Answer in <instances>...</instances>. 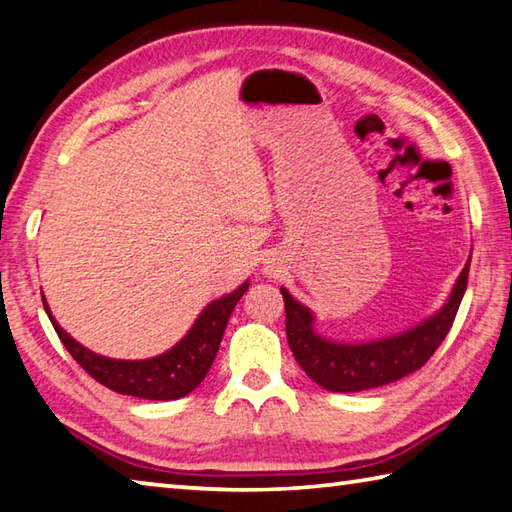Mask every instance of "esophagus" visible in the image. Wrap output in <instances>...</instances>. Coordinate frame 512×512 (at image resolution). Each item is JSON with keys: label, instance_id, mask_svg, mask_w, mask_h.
<instances>
[{"label": "esophagus", "instance_id": "obj_1", "mask_svg": "<svg viewBox=\"0 0 512 512\" xmlns=\"http://www.w3.org/2000/svg\"><path fill=\"white\" fill-rule=\"evenodd\" d=\"M266 270H268V268H266ZM266 275H273V273H266Z\"/></svg>", "mask_w": 512, "mask_h": 512}]
</instances>
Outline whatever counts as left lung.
<instances>
[{
  "label": "left lung",
  "mask_w": 512,
  "mask_h": 512,
  "mask_svg": "<svg viewBox=\"0 0 512 512\" xmlns=\"http://www.w3.org/2000/svg\"><path fill=\"white\" fill-rule=\"evenodd\" d=\"M470 270V255L442 308L402 333L368 339V342H339L317 330V317L282 286L286 308V337L297 364L317 386L333 393L393 384L422 368L437 346L444 342L462 304Z\"/></svg>",
  "instance_id": "8db88e82"
}]
</instances>
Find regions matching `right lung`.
<instances>
[{
    "mask_svg": "<svg viewBox=\"0 0 512 512\" xmlns=\"http://www.w3.org/2000/svg\"><path fill=\"white\" fill-rule=\"evenodd\" d=\"M248 284L250 282L246 279L233 293L213 299L208 306H204L195 324L188 328V333L173 348L148 359H113L93 353V350L79 344L75 337H70L57 324V319L46 304V297L44 308L68 353L99 384L115 390L119 395L153 399V402H170V399H179L193 393L204 382L206 373L213 366L219 344H222L230 313H233L239 299L244 297Z\"/></svg>",
    "mask_w": 512,
    "mask_h": 512,
    "instance_id": "right-lung-1",
    "label": "right lung"
}]
</instances>
